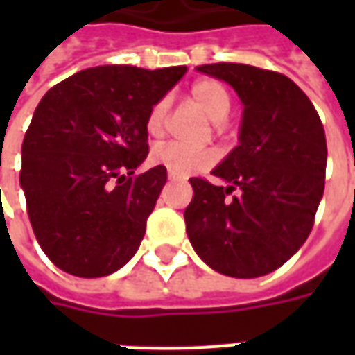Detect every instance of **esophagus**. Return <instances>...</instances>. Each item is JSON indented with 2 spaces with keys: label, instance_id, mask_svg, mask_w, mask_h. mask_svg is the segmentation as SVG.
I'll use <instances>...</instances> for the list:
<instances>
[{
  "label": "esophagus",
  "instance_id": "34e87169",
  "mask_svg": "<svg viewBox=\"0 0 355 355\" xmlns=\"http://www.w3.org/2000/svg\"><path fill=\"white\" fill-rule=\"evenodd\" d=\"M167 177H169V180H178L177 175H173V173H169V175H167Z\"/></svg>",
  "mask_w": 355,
  "mask_h": 355
}]
</instances>
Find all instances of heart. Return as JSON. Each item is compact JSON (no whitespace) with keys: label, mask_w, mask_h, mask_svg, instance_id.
Returning <instances> with one entry per match:
<instances>
[{"label":"heart","mask_w":355,"mask_h":355,"mask_svg":"<svg viewBox=\"0 0 355 355\" xmlns=\"http://www.w3.org/2000/svg\"><path fill=\"white\" fill-rule=\"evenodd\" d=\"M190 96L200 106L211 121H215L216 129H223V123L232 108V96L228 89L216 80L196 81L190 89ZM167 112L169 98H159L148 110L146 132L150 139H162L167 131ZM216 155L211 150H192L180 144H162L155 146L150 154V162L167 167L169 173L177 177H188L198 171H203L215 163Z\"/></svg>","instance_id":"1"}]
</instances>
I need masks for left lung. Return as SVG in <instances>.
<instances>
[{"label": "left lung", "instance_id": "1", "mask_svg": "<svg viewBox=\"0 0 355 355\" xmlns=\"http://www.w3.org/2000/svg\"><path fill=\"white\" fill-rule=\"evenodd\" d=\"M198 72L230 83L245 108L239 144L213 171L228 186L190 178L186 232L213 270L261 277L289 261L312 232L325 188V131L310 98L283 73L236 62Z\"/></svg>", "mask_w": 355, "mask_h": 355}]
</instances>
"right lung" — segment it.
<instances>
[{
  "instance_id": "right-lung-1",
  "label": "right lung",
  "mask_w": 355,
  "mask_h": 355,
  "mask_svg": "<svg viewBox=\"0 0 355 355\" xmlns=\"http://www.w3.org/2000/svg\"><path fill=\"white\" fill-rule=\"evenodd\" d=\"M186 66H96L51 87L22 142L20 186L37 243L78 277H102L137 253L167 182L148 155L146 116Z\"/></svg>"
}]
</instances>
